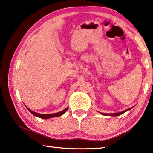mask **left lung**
Here are the masks:
<instances>
[{"instance_id":"8db88e82","label":"left lung","mask_w":153,"mask_h":153,"mask_svg":"<svg viewBox=\"0 0 153 153\" xmlns=\"http://www.w3.org/2000/svg\"><path fill=\"white\" fill-rule=\"evenodd\" d=\"M133 107H132V108H129V109H127V110H125V111H120V112H118V113H114V114H105V113H101V112H99V113H101V114L102 115H104V116H119V115H121V114H123V113H125V111H128V110H131V109H132Z\"/></svg>"}]
</instances>
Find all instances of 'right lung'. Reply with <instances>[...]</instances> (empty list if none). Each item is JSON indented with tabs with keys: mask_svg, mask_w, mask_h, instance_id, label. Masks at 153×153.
I'll use <instances>...</instances> for the list:
<instances>
[{
	"mask_svg": "<svg viewBox=\"0 0 153 153\" xmlns=\"http://www.w3.org/2000/svg\"><path fill=\"white\" fill-rule=\"evenodd\" d=\"M26 108L28 109V110L30 111L31 113L33 114L34 116H37L39 118H43V119H48V118H54V117H57V116H62V114H64L65 113V111H66L68 110V108H65V110H62L61 111H59V112H57V113H54V114H39L37 112H35V111H33L32 110H30V109L26 107Z\"/></svg>",
	"mask_w": 153,
	"mask_h": 153,
	"instance_id": "add662e5",
	"label": "right lung"
}]
</instances>
